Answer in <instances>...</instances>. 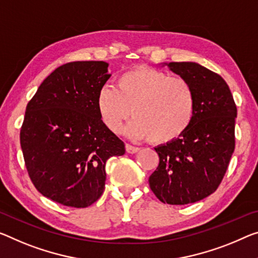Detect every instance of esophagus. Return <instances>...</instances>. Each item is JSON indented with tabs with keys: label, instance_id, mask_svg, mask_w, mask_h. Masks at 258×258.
Wrapping results in <instances>:
<instances>
[{
	"label": "esophagus",
	"instance_id": "34e87169",
	"mask_svg": "<svg viewBox=\"0 0 258 258\" xmlns=\"http://www.w3.org/2000/svg\"><path fill=\"white\" fill-rule=\"evenodd\" d=\"M140 148H137V146H134V145H130V144H125V151L128 153H136Z\"/></svg>",
	"mask_w": 258,
	"mask_h": 258
}]
</instances>
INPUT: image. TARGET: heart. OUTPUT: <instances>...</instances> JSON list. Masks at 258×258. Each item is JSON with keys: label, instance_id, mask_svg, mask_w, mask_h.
I'll use <instances>...</instances> for the list:
<instances>
[{"label": "heart", "instance_id": "heart-1", "mask_svg": "<svg viewBox=\"0 0 258 258\" xmlns=\"http://www.w3.org/2000/svg\"><path fill=\"white\" fill-rule=\"evenodd\" d=\"M97 109L109 132L120 133L134 114L130 136L164 145L181 137L192 123L196 96L187 79L140 66L121 74L116 89L104 85L99 90Z\"/></svg>", "mask_w": 258, "mask_h": 258}]
</instances>
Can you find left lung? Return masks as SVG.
<instances>
[{"label": "left lung", "mask_w": 258, "mask_h": 258, "mask_svg": "<svg viewBox=\"0 0 258 258\" xmlns=\"http://www.w3.org/2000/svg\"><path fill=\"white\" fill-rule=\"evenodd\" d=\"M169 69L191 84L192 123L177 140L156 148L159 165L149 177L162 203L184 205L211 195L223 181L235 148L236 105L227 83L195 62H170Z\"/></svg>", "instance_id": "8db88e82"}]
</instances>
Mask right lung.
<instances>
[{
  "label": "right lung",
  "mask_w": 258,
  "mask_h": 258,
  "mask_svg": "<svg viewBox=\"0 0 258 258\" xmlns=\"http://www.w3.org/2000/svg\"><path fill=\"white\" fill-rule=\"evenodd\" d=\"M108 63L76 61L55 69L26 106L21 146L39 192L64 207L86 208L105 189L106 161L124 154L97 109Z\"/></svg>",
  "instance_id": "obj_1"
}]
</instances>
